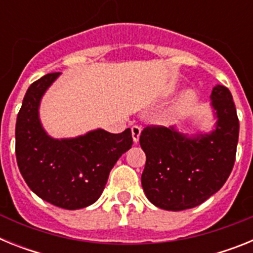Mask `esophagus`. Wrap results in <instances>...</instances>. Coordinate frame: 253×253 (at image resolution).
<instances>
[{
    "label": "esophagus",
    "instance_id": "esophagus-1",
    "mask_svg": "<svg viewBox=\"0 0 253 253\" xmlns=\"http://www.w3.org/2000/svg\"><path fill=\"white\" fill-rule=\"evenodd\" d=\"M140 133H142V128H140V126H138V125H134V126H131V135H133L134 143L139 142Z\"/></svg>",
    "mask_w": 253,
    "mask_h": 253
}]
</instances>
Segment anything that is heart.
<instances>
[{"instance_id":"heart-1","label":"heart","mask_w":253,"mask_h":253,"mask_svg":"<svg viewBox=\"0 0 253 253\" xmlns=\"http://www.w3.org/2000/svg\"><path fill=\"white\" fill-rule=\"evenodd\" d=\"M196 100V95L194 91H186L184 95L181 96L180 101L177 104V110H184L186 107L191 106V105L195 102Z\"/></svg>"}]
</instances>
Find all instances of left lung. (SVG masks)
<instances>
[{"mask_svg": "<svg viewBox=\"0 0 253 253\" xmlns=\"http://www.w3.org/2000/svg\"><path fill=\"white\" fill-rule=\"evenodd\" d=\"M216 118L208 134L189 137L173 126L149 125L139 143L146 153L142 186L152 204L165 210L191 209L220 190L236 161L240 122L231 91L216 84L210 95Z\"/></svg>", "mask_w": 253, "mask_h": 253, "instance_id": "8db88e82", "label": "left lung"}]
</instances>
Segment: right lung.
<instances>
[{
  "instance_id": "obj_1",
  "label": "right lung",
  "mask_w": 253,
  "mask_h": 253,
  "mask_svg": "<svg viewBox=\"0 0 253 253\" xmlns=\"http://www.w3.org/2000/svg\"><path fill=\"white\" fill-rule=\"evenodd\" d=\"M59 72L31 84L22 100L15 129V152L22 177L33 193L68 210L86 208L100 198L116 161L131 148L130 129H104L71 139L49 137L39 119L40 100Z\"/></svg>"
}]
</instances>
